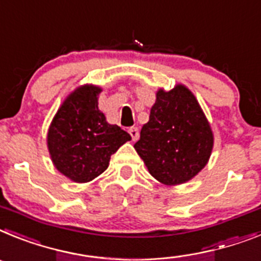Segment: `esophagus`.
<instances>
[{
	"instance_id": "34e87169",
	"label": "esophagus",
	"mask_w": 261,
	"mask_h": 261,
	"mask_svg": "<svg viewBox=\"0 0 261 261\" xmlns=\"http://www.w3.org/2000/svg\"><path fill=\"white\" fill-rule=\"evenodd\" d=\"M128 134L131 135L133 140H137L139 138V130H138V127H130L128 128Z\"/></svg>"
}]
</instances>
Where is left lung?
<instances>
[{
    "label": "left lung",
    "mask_w": 261,
    "mask_h": 261,
    "mask_svg": "<svg viewBox=\"0 0 261 261\" xmlns=\"http://www.w3.org/2000/svg\"><path fill=\"white\" fill-rule=\"evenodd\" d=\"M134 147L156 180L177 185L205 167L212 153L213 133L196 97L177 85L169 92L159 90L149 121Z\"/></svg>",
    "instance_id": "8db88e82"
}]
</instances>
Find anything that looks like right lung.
Instances as JSON below:
<instances>
[{"mask_svg":"<svg viewBox=\"0 0 261 261\" xmlns=\"http://www.w3.org/2000/svg\"><path fill=\"white\" fill-rule=\"evenodd\" d=\"M101 89L81 87L68 97L56 113L47 143L52 162L64 176L88 182L109 167L110 156L131 139L117 124H109L98 110Z\"/></svg>","mask_w":261,"mask_h":261,"instance_id":"obj_1","label":"right lung"}]
</instances>
